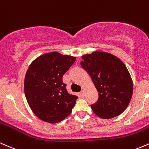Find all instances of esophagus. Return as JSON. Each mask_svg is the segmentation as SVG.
<instances>
[{
    "label": "esophagus",
    "instance_id": "34e87169",
    "mask_svg": "<svg viewBox=\"0 0 149 149\" xmlns=\"http://www.w3.org/2000/svg\"><path fill=\"white\" fill-rule=\"evenodd\" d=\"M79 94H80L81 97H84V95H85V91H84V90H82V91L79 93Z\"/></svg>",
    "mask_w": 149,
    "mask_h": 149
}]
</instances>
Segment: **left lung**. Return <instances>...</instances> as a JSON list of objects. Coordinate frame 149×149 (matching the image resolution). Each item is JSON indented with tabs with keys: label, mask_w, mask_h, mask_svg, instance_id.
<instances>
[{
	"label": "left lung",
	"mask_w": 149,
	"mask_h": 149,
	"mask_svg": "<svg viewBox=\"0 0 149 149\" xmlns=\"http://www.w3.org/2000/svg\"><path fill=\"white\" fill-rule=\"evenodd\" d=\"M80 64L91 77L98 100L91 108L99 117L110 119L126 109L133 94V82L123 62L111 54L95 52L82 56Z\"/></svg>",
	"instance_id": "1"
}]
</instances>
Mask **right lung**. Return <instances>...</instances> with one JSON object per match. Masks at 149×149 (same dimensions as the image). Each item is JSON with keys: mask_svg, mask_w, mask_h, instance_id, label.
I'll list each match as a JSON object with an SVG mask.
<instances>
[{"mask_svg": "<svg viewBox=\"0 0 149 149\" xmlns=\"http://www.w3.org/2000/svg\"><path fill=\"white\" fill-rule=\"evenodd\" d=\"M75 57L51 52L33 61L24 80L26 98L39 118L50 123L63 120L71 113L77 96L71 95L62 80Z\"/></svg>", "mask_w": 149, "mask_h": 149, "instance_id": "obj_1", "label": "right lung"}]
</instances>
